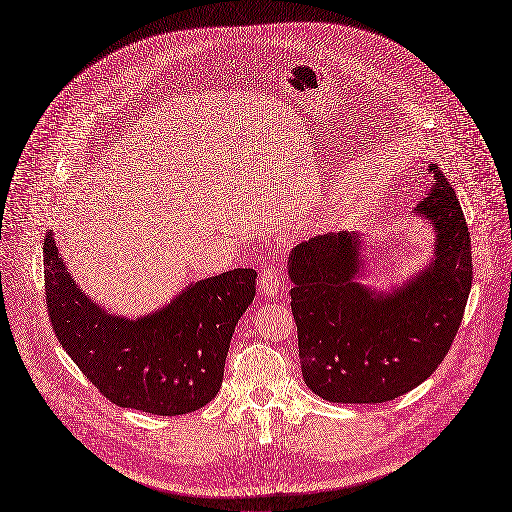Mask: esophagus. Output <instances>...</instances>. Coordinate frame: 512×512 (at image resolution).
Instances as JSON below:
<instances>
[{"instance_id":"1","label":"esophagus","mask_w":512,"mask_h":512,"mask_svg":"<svg viewBox=\"0 0 512 512\" xmlns=\"http://www.w3.org/2000/svg\"><path fill=\"white\" fill-rule=\"evenodd\" d=\"M281 289H283V274H281L279 264H274V262L262 264V272H260L262 295L272 301L274 297L281 295Z\"/></svg>"}]
</instances>
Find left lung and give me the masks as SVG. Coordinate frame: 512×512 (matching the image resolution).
Returning <instances> with one entry per match:
<instances>
[{
	"mask_svg": "<svg viewBox=\"0 0 512 512\" xmlns=\"http://www.w3.org/2000/svg\"><path fill=\"white\" fill-rule=\"evenodd\" d=\"M432 188L414 215L435 231L430 260L391 291L363 281L357 233H326L287 258L291 309L307 387L334 404L404 396L443 363L471 291V238L455 190L430 164Z\"/></svg>",
	"mask_w": 512,
	"mask_h": 512,
	"instance_id": "8db88e82",
	"label": "left lung"
}]
</instances>
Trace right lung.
Wrapping results in <instances>:
<instances>
[{
	"label": "right lung",
	"mask_w": 512,
	"mask_h": 512,
	"mask_svg": "<svg viewBox=\"0 0 512 512\" xmlns=\"http://www.w3.org/2000/svg\"><path fill=\"white\" fill-rule=\"evenodd\" d=\"M43 252L53 330L102 396L157 416L188 414L217 396L235 324L256 295L254 268L190 283L164 307L125 318L75 283L53 229Z\"/></svg>",
	"instance_id": "add662e5"
}]
</instances>
